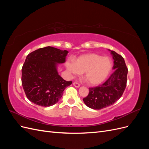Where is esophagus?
Segmentation results:
<instances>
[{
  "mask_svg": "<svg viewBox=\"0 0 149 149\" xmlns=\"http://www.w3.org/2000/svg\"><path fill=\"white\" fill-rule=\"evenodd\" d=\"M73 85L74 86L76 87V88H79V87L80 86V84H79V83H78L74 82V83H73Z\"/></svg>",
  "mask_w": 149,
  "mask_h": 149,
  "instance_id": "obj_1",
  "label": "esophagus"
}]
</instances>
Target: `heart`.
<instances>
[{"label":"heart","instance_id":"heart-1","mask_svg":"<svg viewBox=\"0 0 149 149\" xmlns=\"http://www.w3.org/2000/svg\"><path fill=\"white\" fill-rule=\"evenodd\" d=\"M66 68L72 75L84 73L87 82L91 85L100 84L109 76L112 68V61L107 56L96 53H88L78 57L75 62L70 60Z\"/></svg>","mask_w":149,"mask_h":149}]
</instances>
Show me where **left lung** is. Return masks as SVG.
Masks as SVG:
<instances>
[{
    "label": "left lung",
    "mask_w": 149,
    "mask_h": 149,
    "mask_svg": "<svg viewBox=\"0 0 149 149\" xmlns=\"http://www.w3.org/2000/svg\"><path fill=\"white\" fill-rule=\"evenodd\" d=\"M109 50L114 60V73L102 84L90 88L88 95L83 98L85 104L93 109H101L113 104L123 95L127 84L128 70L124 59L114 51Z\"/></svg>",
    "instance_id": "8db88e82"
}]
</instances>
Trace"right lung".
<instances>
[{
    "label": "right lung",
    "mask_w": 149,
    "mask_h": 149,
    "mask_svg": "<svg viewBox=\"0 0 149 149\" xmlns=\"http://www.w3.org/2000/svg\"><path fill=\"white\" fill-rule=\"evenodd\" d=\"M68 52L52 47L29 53L22 68V84L29 100L43 107L56 104L71 84L58 74V64L64 63Z\"/></svg>",
    "instance_id": "right-lung-1"
}]
</instances>
